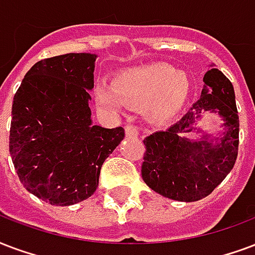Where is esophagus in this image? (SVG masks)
Masks as SVG:
<instances>
[{
    "label": "esophagus",
    "mask_w": 255,
    "mask_h": 255,
    "mask_svg": "<svg viewBox=\"0 0 255 255\" xmlns=\"http://www.w3.org/2000/svg\"><path fill=\"white\" fill-rule=\"evenodd\" d=\"M125 134L126 137H137L138 135V129L134 125H126L125 128Z\"/></svg>",
    "instance_id": "obj_1"
}]
</instances>
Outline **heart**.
Returning <instances> with one entry per match:
<instances>
[{"mask_svg": "<svg viewBox=\"0 0 255 255\" xmlns=\"http://www.w3.org/2000/svg\"><path fill=\"white\" fill-rule=\"evenodd\" d=\"M189 94L185 74L164 64L131 68L121 72L113 80V89L98 86L95 98L99 107L120 112L121 103L145 107L148 117L162 124L171 121L184 107Z\"/></svg>", "mask_w": 255, "mask_h": 255, "instance_id": "heart-1", "label": "heart"}]
</instances>
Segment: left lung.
I'll return each instance as SVG.
<instances>
[{
  "instance_id": "obj_1",
  "label": "left lung",
  "mask_w": 255,
  "mask_h": 255,
  "mask_svg": "<svg viewBox=\"0 0 255 255\" xmlns=\"http://www.w3.org/2000/svg\"><path fill=\"white\" fill-rule=\"evenodd\" d=\"M204 74L198 102L165 131H156L143 139L141 175L149 188L161 196L179 202L206 198L233 169L239 143V117L234 87L214 66ZM221 117L224 124L215 136L196 126L203 112ZM195 131L196 140L187 139Z\"/></svg>"
}]
</instances>
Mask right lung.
<instances>
[{
    "instance_id": "obj_1",
    "label": "right lung",
    "mask_w": 255,
    "mask_h": 255,
    "mask_svg": "<svg viewBox=\"0 0 255 255\" xmlns=\"http://www.w3.org/2000/svg\"><path fill=\"white\" fill-rule=\"evenodd\" d=\"M95 60V53L40 60L13 98L11 161L26 191L52 206L90 198L102 164L125 137L122 128L93 125L89 102Z\"/></svg>"
}]
</instances>
